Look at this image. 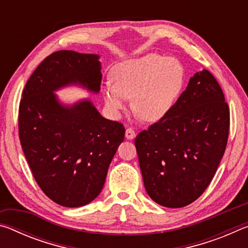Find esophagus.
Masks as SVG:
<instances>
[{"instance_id":"esophagus-1","label":"esophagus","mask_w":248,"mask_h":248,"mask_svg":"<svg viewBox=\"0 0 248 248\" xmlns=\"http://www.w3.org/2000/svg\"><path fill=\"white\" fill-rule=\"evenodd\" d=\"M125 138H127L128 140H132L136 138V132L133 131V129L128 128L127 130H125Z\"/></svg>"}]
</instances>
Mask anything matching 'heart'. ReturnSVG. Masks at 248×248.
<instances>
[{
    "instance_id": "heart-1",
    "label": "heart",
    "mask_w": 248,
    "mask_h": 248,
    "mask_svg": "<svg viewBox=\"0 0 248 248\" xmlns=\"http://www.w3.org/2000/svg\"><path fill=\"white\" fill-rule=\"evenodd\" d=\"M184 78V68L177 59L148 53L116 64L110 72L111 83L104 84L102 94L116 117L127 109V99H132L138 115L146 121H157L173 107Z\"/></svg>"
}]
</instances>
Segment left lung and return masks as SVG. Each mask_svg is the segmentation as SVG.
Wrapping results in <instances>:
<instances>
[{"label": "left lung", "mask_w": 248, "mask_h": 248, "mask_svg": "<svg viewBox=\"0 0 248 248\" xmlns=\"http://www.w3.org/2000/svg\"><path fill=\"white\" fill-rule=\"evenodd\" d=\"M229 129L223 92L203 69L190 78L170 110L134 140L151 199L166 208L198 199L223 157Z\"/></svg>", "instance_id": "left-lung-1"}]
</instances>
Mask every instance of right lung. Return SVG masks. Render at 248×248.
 I'll list each match as a JSON object with an SVG mask.
<instances>
[{"label": "right lung", "mask_w": 248, "mask_h": 248, "mask_svg": "<svg viewBox=\"0 0 248 248\" xmlns=\"http://www.w3.org/2000/svg\"><path fill=\"white\" fill-rule=\"evenodd\" d=\"M100 70L98 54L60 50L41 62L23 91L20 144L41 190L63 207H82L100 194L124 139V125L104 118L90 99L66 105L54 93L77 85L97 94Z\"/></svg>", "instance_id": "obj_1"}]
</instances>
